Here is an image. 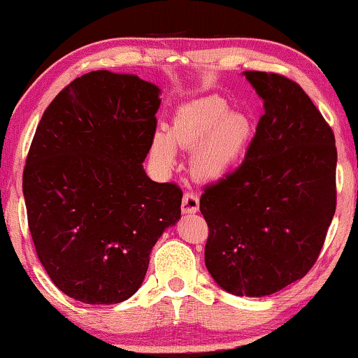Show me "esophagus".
I'll list each match as a JSON object with an SVG mask.
<instances>
[{"mask_svg": "<svg viewBox=\"0 0 358 358\" xmlns=\"http://www.w3.org/2000/svg\"><path fill=\"white\" fill-rule=\"evenodd\" d=\"M182 213H196L199 210V196L194 192H187L182 197Z\"/></svg>", "mask_w": 358, "mask_h": 358, "instance_id": "esophagus-1", "label": "esophagus"}]
</instances>
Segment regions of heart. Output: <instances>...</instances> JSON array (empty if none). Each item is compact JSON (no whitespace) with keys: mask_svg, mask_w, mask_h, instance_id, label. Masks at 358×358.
<instances>
[{"mask_svg":"<svg viewBox=\"0 0 358 358\" xmlns=\"http://www.w3.org/2000/svg\"><path fill=\"white\" fill-rule=\"evenodd\" d=\"M255 124L247 113L230 110L222 96L207 95L180 105L171 129L157 127L151 136V155L157 164L169 168L176 146L192 150L190 168L201 179L224 178L248 150Z\"/></svg>","mask_w":358,"mask_h":358,"instance_id":"heart-1","label":"heart"}]
</instances>
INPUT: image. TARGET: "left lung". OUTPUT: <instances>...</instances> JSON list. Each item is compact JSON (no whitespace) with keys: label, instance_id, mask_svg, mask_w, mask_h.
<instances>
[{"label":"left lung","instance_id":"8db88e82","mask_svg":"<svg viewBox=\"0 0 358 358\" xmlns=\"http://www.w3.org/2000/svg\"><path fill=\"white\" fill-rule=\"evenodd\" d=\"M243 76L264 115L240 168L208 185L206 266L234 296L262 298L298 281L315 263L336 213L334 133L298 83L276 73Z\"/></svg>","mask_w":358,"mask_h":358}]
</instances>
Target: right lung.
<instances>
[{
	"mask_svg": "<svg viewBox=\"0 0 358 358\" xmlns=\"http://www.w3.org/2000/svg\"><path fill=\"white\" fill-rule=\"evenodd\" d=\"M161 88L95 71L50 101L22 174L37 258L69 298L118 304L145 280L150 253L180 219L182 190L148 178Z\"/></svg>",
	"mask_w": 358,
	"mask_h": 358,
	"instance_id": "add662e5",
	"label": "right lung"
}]
</instances>
